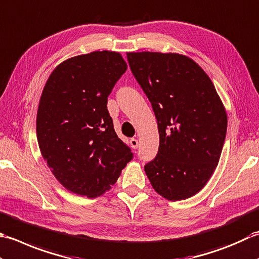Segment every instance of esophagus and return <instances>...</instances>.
Listing matches in <instances>:
<instances>
[{"label": "esophagus", "mask_w": 259, "mask_h": 259, "mask_svg": "<svg viewBox=\"0 0 259 259\" xmlns=\"http://www.w3.org/2000/svg\"><path fill=\"white\" fill-rule=\"evenodd\" d=\"M130 144H131V146H132V149H137V147H139V140L131 139Z\"/></svg>", "instance_id": "34e87169"}]
</instances>
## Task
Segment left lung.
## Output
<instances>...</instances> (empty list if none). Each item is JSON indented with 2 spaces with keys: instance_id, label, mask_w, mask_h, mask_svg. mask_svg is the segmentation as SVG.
Here are the masks:
<instances>
[{
  "instance_id": "8db88e82",
  "label": "left lung",
  "mask_w": 259,
  "mask_h": 259,
  "mask_svg": "<svg viewBox=\"0 0 259 259\" xmlns=\"http://www.w3.org/2000/svg\"><path fill=\"white\" fill-rule=\"evenodd\" d=\"M131 70L152 104L160 145L144 170L171 201L197 194L212 176L226 139L227 114L212 81L178 54L127 52Z\"/></svg>"
}]
</instances>
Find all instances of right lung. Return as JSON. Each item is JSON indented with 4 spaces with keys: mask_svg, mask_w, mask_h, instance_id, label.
I'll list each match as a JSON object with an SVG mask.
<instances>
[{
    "mask_svg": "<svg viewBox=\"0 0 259 259\" xmlns=\"http://www.w3.org/2000/svg\"><path fill=\"white\" fill-rule=\"evenodd\" d=\"M126 69L118 52L94 51L61 62L42 92L36 114L41 154L57 180L79 196L103 194L133 159L107 109Z\"/></svg>",
    "mask_w": 259,
    "mask_h": 259,
    "instance_id": "add662e5",
    "label": "right lung"
}]
</instances>
